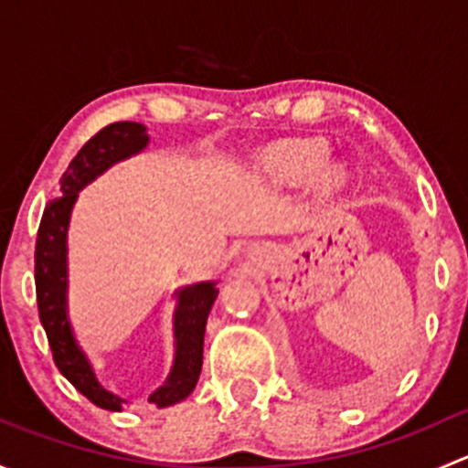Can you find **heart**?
Masks as SVG:
<instances>
[{"label": "heart", "mask_w": 468, "mask_h": 468, "mask_svg": "<svg viewBox=\"0 0 468 468\" xmlns=\"http://www.w3.org/2000/svg\"><path fill=\"white\" fill-rule=\"evenodd\" d=\"M330 146L322 138L287 140L264 154V165L276 178L285 183H308L319 174L324 187H335L342 183V169L325 165Z\"/></svg>", "instance_id": "1"}]
</instances>
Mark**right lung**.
<instances>
[{"mask_svg": "<svg viewBox=\"0 0 468 468\" xmlns=\"http://www.w3.org/2000/svg\"><path fill=\"white\" fill-rule=\"evenodd\" d=\"M149 143L138 122H115L81 146L60 178V190L42 212L36 239V296L42 328L49 339L54 362L88 400L97 408L122 412L124 399L97 380L92 365L79 346L68 313V226L79 192L111 165L140 154ZM219 290L215 282H197L176 292L174 310V365L167 380L149 396L155 408H169L192 394L204 365V335L207 313Z\"/></svg>", "mask_w": 468, "mask_h": 468, "instance_id": "1", "label": "right lung"}]
</instances>
